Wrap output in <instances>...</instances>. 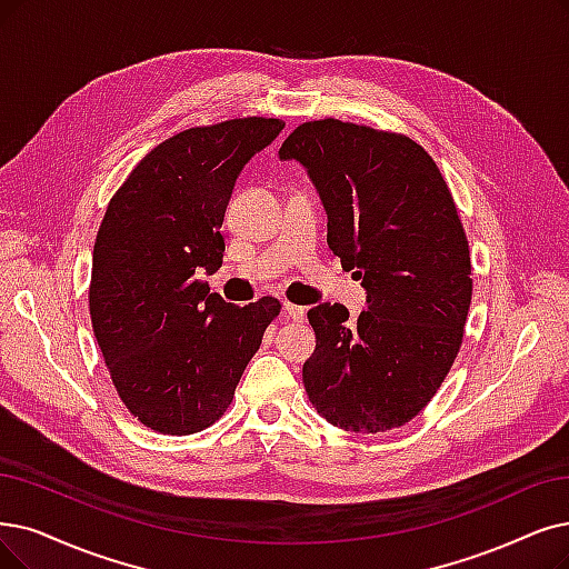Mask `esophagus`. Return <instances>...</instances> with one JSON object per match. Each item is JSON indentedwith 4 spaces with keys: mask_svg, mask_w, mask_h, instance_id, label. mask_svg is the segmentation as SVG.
<instances>
[{
    "mask_svg": "<svg viewBox=\"0 0 569 569\" xmlns=\"http://www.w3.org/2000/svg\"><path fill=\"white\" fill-rule=\"evenodd\" d=\"M284 317H289V320H297V322H301L303 317H306V308L303 306H293V303H289V301H284Z\"/></svg>",
    "mask_w": 569,
    "mask_h": 569,
    "instance_id": "1",
    "label": "esophagus"
}]
</instances>
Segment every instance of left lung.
Wrapping results in <instances>:
<instances>
[{
	"instance_id": "8db88e82",
	"label": "left lung",
	"mask_w": 569,
	"mask_h": 569,
	"mask_svg": "<svg viewBox=\"0 0 569 569\" xmlns=\"http://www.w3.org/2000/svg\"><path fill=\"white\" fill-rule=\"evenodd\" d=\"M280 158L308 170L331 252L369 291L357 322L340 303L308 310V399L357 435L401 427L437 395L462 346L473 282L456 200L435 158L399 132L308 121Z\"/></svg>"
}]
</instances>
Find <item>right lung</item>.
I'll return each mask as SVG.
<instances>
[{"label": "right lung", "instance_id": "add662e5", "mask_svg": "<svg viewBox=\"0 0 569 569\" xmlns=\"http://www.w3.org/2000/svg\"><path fill=\"white\" fill-rule=\"evenodd\" d=\"M247 117L181 130L111 196L93 247L88 308L113 388L144 427L187 437L231 406L280 301L233 306L198 276L221 268L236 179L282 132Z\"/></svg>", "mask_w": 569, "mask_h": 569}]
</instances>
